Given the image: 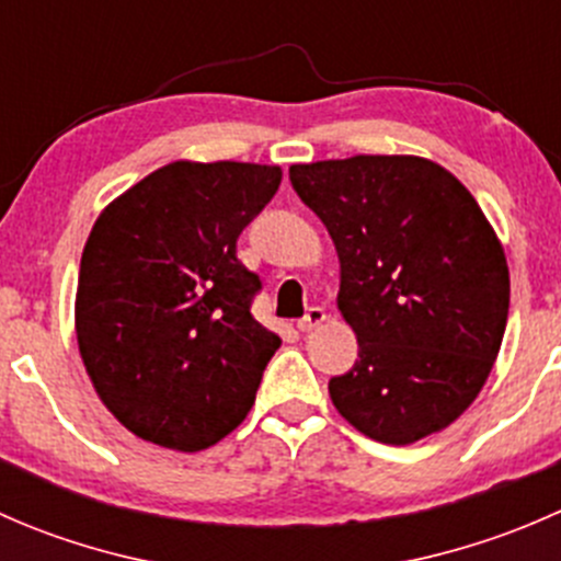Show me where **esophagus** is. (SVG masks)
Instances as JSON below:
<instances>
[{
	"label": "esophagus",
	"mask_w": 561,
	"mask_h": 561,
	"mask_svg": "<svg viewBox=\"0 0 561 561\" xmlns=\"http://www.w3.org/2000/svg\"><path fill=\"white\" fill-rule=\"evenodd\" d=\"M325 317L328 314H325V309H322V307H309L307 314L298 320V331H304V333L314 331L317 325H322V322H325Z\"/></svg>",
	"instance_id": "34e87169"
}]
</instances>
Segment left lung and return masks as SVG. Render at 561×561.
Here are the masks:
<instances>
[{
    "instance_id": "left-lung-1",
    "label": "left lung",
    "mask_w": 561,
    "mask_h": 561,
    "mask_svg": "<svg viewBox=\"0 0 561 561\" xmlns=\"http://www.w3.org/2000/svg\"><path fill=\"white\" fill-rule=\"evenodd\" d=\"M342 263L339 309L358 360L333 407L366 437L410 445L450 426L483 388L511 307L505 252L467 186L421 157L293 165Z\"/></svg>"
}]
</instances>
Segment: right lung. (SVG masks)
Segmentation results:
<instances>
[{"mask_svg": "<svg viewBox=\"0 0 561 561\" xmlns=\"http://www.w3.org/2000/svg\"><path fill=\"white\" fill-rule=\"evenodd\" d=\"M279 168L171 162L100 214L76 331L107 410L162 448H211L252 410L279 336L252 317L263 282L236 254Z\"/></svg>", "mask_w": 561, "mask_h": 561, "instance_id": "1", "label": "right lung"}]
</instances>
